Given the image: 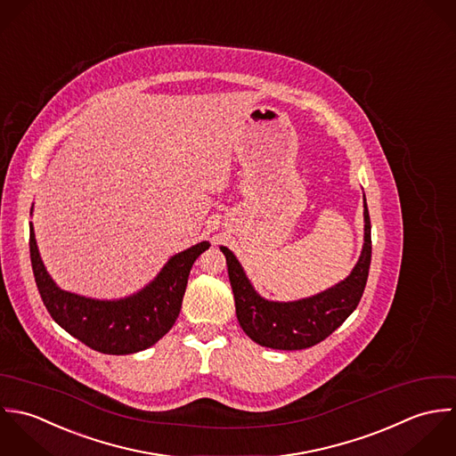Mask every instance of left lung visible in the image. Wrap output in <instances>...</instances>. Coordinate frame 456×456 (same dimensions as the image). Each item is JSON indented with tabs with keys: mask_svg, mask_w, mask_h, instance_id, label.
<instances>
[{
	"mask_svg": "<svg viewBox=\"0 0 456 456\" xmlns=\"http://www.w3.org/2000/svg\"><path fill=\"white\" fill-rule=\"evenodd\" d=\"M363 220L362 256L349 276L322 292L296 301L263 297L254 289L236 256L227 247H220L227 261L240 326L256 344L278 351L312 347L328 338L356 310L363 296L371 259V225L364 195Z\"/></svg>",
	"mask_w": 456,
	"mask_h": 456,
	"instance_id": "left-lung-1",
	"label": "left lung"
}]
</instances>
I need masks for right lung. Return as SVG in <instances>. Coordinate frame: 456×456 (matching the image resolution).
<instances>
[{
  "mask_svg": "<svg viewBox=\"0 0 456 456\" xmlns=\"http://www.w3.org/2000/svg\"><path fill=\"white\" fill-rule=\"evenodd\" d=\"M33 213V206H31ZM209 248L200 241L175 254L148 285L119 299H96L63 290L47 273L29 224L35 281L51 317L72 337L103 354H134L155 346L176 322L195 259Z\"/></svg>",
  "mask_w": 456,
  "mask_h": 456,
  "instance_id": "right-lung-1",
  "label": "right lung"
}]
</instances>
